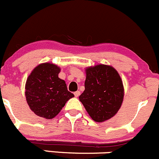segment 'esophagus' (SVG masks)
Returning a JSON list of instances; mask_svg holds the SVG:
<instances>
[{
	"label": "esophagus",
	"mask_w": 159,
	"mask_h": 159,
	"mask_svg": "<svg viewBox=\"0 0 159 159\" xmlns=\"http://www.w3.org/2000/svg\"><path fill=\"white\" fill-rule=\"evenodd\" d=\"M80 95V91H76L74 93V96H76V97H78V96H79Z\"/></svg>",
	"instance_id": "esophagus-1"
}]
</instances>
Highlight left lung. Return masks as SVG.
I'll use <instances>...</instances> for the list:
<instances>
[{
	"instance_id": "obj_1",
	"label": "left lung",
	"mask_w": 159,
	"mask_h": 159,
	"mask_svg": "<svg viewBox=\"0 0 159 159\" xmlns=\"http://www.w3.org/2000/svg\"><path fill=\"white\" fill-rule=\"evenodd\" d=\"M85 90L80 96L86 112L95 122L113 117L122 106L124 97L122 81L112 66L96 65L86 69Z\"/></svg>"
}]
</instances>
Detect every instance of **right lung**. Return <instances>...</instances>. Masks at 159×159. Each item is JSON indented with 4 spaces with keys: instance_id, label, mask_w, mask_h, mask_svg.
<instances>
[{
    "instance_id": "add662e5",
    "label": "right lung",
    "mask_w": 159,
    "mask_h": 159,
    "mask_svg": "<svg viewBox=\"0 0 159 159\" xmlns=\"http://www.w3.org/2000/svg\"><path fill=\"white\" fill-rule=\"evenodd\" d=\"M60 68L44 63L29 75L25 85V96L30 109L40 117L54 118L74 95L68 91L63 80L58 77Z\"/></svg>"
}]
</instances>
